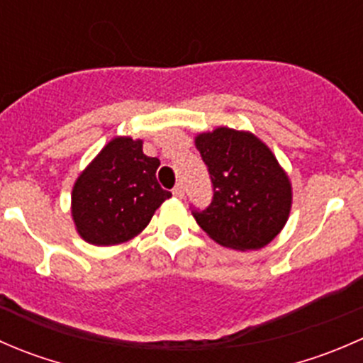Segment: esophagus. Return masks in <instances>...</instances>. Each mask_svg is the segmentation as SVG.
I'll list each match as a JSON object with an SVG mask.
<instances>
[{
	"mask_svg": "<svg viewBox=\"0 0 363 363\" xmlns=\"http://www.w3.org/2000/svg\"><path fill=\"white\" fill-rule=\"evenodd\" d=\"M172 193H174V196H177V199H182V196H184V186L177 184L174 189H172Z\"/></svg>",
	"mask_w": 363,
	"mask_h": 363,
	"instance_id": "1",
	"label": "esophagus"
}]
</instances>
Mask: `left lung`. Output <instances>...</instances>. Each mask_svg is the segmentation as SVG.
Instances as JSON below:
<instances>
[{"mask_svg":"<svg viewBox=\"0 0 363 363\" xmlns=\"http://www.w3.org/2000/svg\"><path fill=\"white\" fill-rule=\"evenodd\" d=\"M211 174L212 202L193 211L219 246L259 250L276 239L291 208V182L269 147L250 131L216 128L195 137Z\"/></svg>","mask_w":363,"mask_h":363,"instance_id":"1","label":"left lung"}]
</instances>
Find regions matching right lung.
Wrapping results in <instances>:
<instances>
[{"instance_id": "1", "label": "right lung", "mask_w": 363, "mask_h": 363, "mask_svg": "<svg viewBox=\"0 0 363 363\" xmlns=\"http://www.w3.org/2000/svg\"><path fill=\"white\" fill-rule=\"evenodd\" d=\"M158 167V158L144 155L142 140L112 138L73 184L72 218L79 235L94 246L138 235L172 196L156 181Z\"/></svg>"}]
</instances>
